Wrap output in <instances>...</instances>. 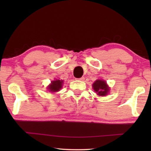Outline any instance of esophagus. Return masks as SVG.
I'll use <instances>...</instances> for the list:
<instances>
[{"label": "esophagus", "instance_id": "esophagus-1", "mask_svg": "<svg viewBox=\"0 0 151 151\" xmlns=\"http://www.w3.org/2000/svg\"><path fill=\"white\" fill-rule=\"evenodd\" d=\"M76 79H78V80H79V81H84L85 80V77H81V78H76Z\"/></svg>", "mask_w": 151, "mask_h": 151}]
</instances>
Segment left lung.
I'll list each match as a JSON object with an SVG mask.
<instances>
[{
  "instance_id": "left-lung-1",
  "label": "left lung",
  "mask_w": 151,
  "mask_h": 151,
  "mask_svg": "<svg viewBox=\"0 0 151 151\" xmlns=\"http://www.w3.org/2000/svg\"><path fill=\"white\" fill-rule=\"evenodd\" d=\"M94 91L99 96H106L109 93L110 88L107 85L106 82L102 79H98L93 84Z\"/></svg>"
}]
</instances>
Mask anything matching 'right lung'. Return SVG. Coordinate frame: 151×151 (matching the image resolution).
<instances>
[{
  "instance_id": "obj_1",
  "label": "right lung",
  "mask_w": 151,
  "mask_h": 151,
  "mask_svg": "<svg viewBox=\"0 0 151 151\" xmlns=\"http://www.w3.org/2000/svg\"><path fill=\"white\" fill-rule=\"evenodd\" d=\"M63 81L59 79H55V81L51 82V84L48 86L47 89L50 93H56L60 91V89L63 87Z\"/></svg>"
}]
</instances>
